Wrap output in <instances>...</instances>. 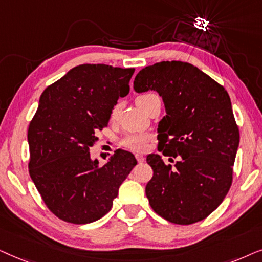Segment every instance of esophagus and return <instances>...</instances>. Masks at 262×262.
I'll list each match as a JSON object with an SVG mask.
<instances>
[{
    "label": "esophagus",
    "mask_w": 262,
    "mask_h": 262,
    "mask_svg": "<svg viewBox=\"0 0 262 262\" xmlns=\"http://www.w3.org/2000/svg\"><path fill=\"white\" fill-rule=\"evenodd\" d=\"M135 157H137V160H138L139 163H142L145 160V157L142 156V155H137Z\"/></svg>",
    "instance_id": "1"
}]
</instances>
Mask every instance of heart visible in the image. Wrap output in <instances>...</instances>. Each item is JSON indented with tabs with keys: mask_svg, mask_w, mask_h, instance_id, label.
<instances>
[{
	"mask_svg": "<svg viewBox=\"0 0 262 262\" xmlns=\"http://www.w3.org/2000/svg\"><path fill=\"white\" fill-rule=\"evenodd\" d=\"M153 96H156L155 93H144V95L138 96L137 98V104L139 106L144 107L146 103L148 102L149 99L152 98ZM116 111V107H115L113 114H115ZM148 141V137L146 134H141V133H133V134H127L125 137L122 139L121 144L123 147L132 149V151H142L145 148L146 144Z\"/></svg>",
	"mask_w": 262,
	"mask_h": 262,
	"instance_id": "heart-1",
	"label": "heart"
}]
</instances>
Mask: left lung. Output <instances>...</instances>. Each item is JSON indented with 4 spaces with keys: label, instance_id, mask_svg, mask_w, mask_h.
Masks as SVG:
<instances>
[{
    "label": "left lung",
    "instance_id": "1",
    "mask_svg": "<svg viewBox=\"0 0 262 262\" xmlns=\"http://www.w3.org/2000/svg\"><path fill=\"white\" fill-rule=\"evenodd\" d=\"M134 90L157 91L163 98L166 115L158 124L159 151L177 158L175 165L155 153L146 158L153 170L146 186L149 205L170 223L202 221L222 204L232 183L239 132L228 92L198 67L181 61L141 69Z\"/></svg>",
    "mask_w": 262,
    "mask_h": 262
}]
</instances>
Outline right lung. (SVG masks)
Instances as JSON below:
<instances>
[{
    "label": "right lung",
    "mask_w": 262,
    "mask_h": 262,
    "mask_svg": "<svg viewBox=\"0 0 262 262\" xmlns=\"http://www.w3.org/2000/svg\"><path fill=\"white\" fill-rule=\"evenodd\" d=\"M134 71L80 64L41 93L27 133L30 176L62 221L87 224L104 217L137 165L133 153L121 148L103 166L90 156L117 99L129 93Z\"/></svg>",
    "instance_id": "add662e5"
}]
</instances>
